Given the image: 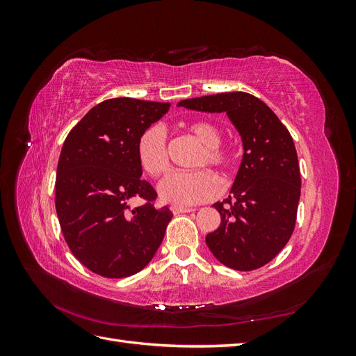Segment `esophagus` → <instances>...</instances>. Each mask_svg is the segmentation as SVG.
Here are the masks:
<instances>
[{"mask_svg": "<svg viewBox=\"0 0 356 356\" xmlns=\"http://www.w3.org/2000/svg\"><path fill=\"white\" fill-rule=\"evenodd\" d=\"M195 209L193 208H186V207H172V212L174 213H186V212H193Z\"/></svg>", "mask_w": 356, "mask_h": 356, "instance_id": "34e87169", "label": "esophagus"}]
</instances>
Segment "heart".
I'll use <instances>...</instances> for the list:
<instances>
[{"label":"heart","instance_id":"1","mask_svg":"<svg viewBox=\"0 0 356 356\" xmlns=\"http://www.w3.org/2000/svg\"><path fill=\"white\" fill-rule=\"evenodd\" d=\"M188 132L202 144V152L197 157L196 166H212L221 174L232 166V156L221 147V129L208 120H196L187 124ZM136 159L139 166L149 177H160L169 169L168 138L161 126H152L139 136L136 145ZM160 199L175 204V207H190L211 200L220 190L218 179L212 172L202 169L195 172H174L159 184Z\"/></svg>","mask_w":356,"mask_h":356}]
</instances>
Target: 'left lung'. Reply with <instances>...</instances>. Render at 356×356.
Segmentation results:
<instances>
[{"label":"left lung","instance_id":"obj_1","mask_svg":"<svg viewBox=\"0 0 356 356\" xmlns=\"http://www.w3.org/2000/svg\"><path fill=\"white\" fill-rule=\"evenodd\" d=\"M202 113H225L242 138L243 156L230 196L213 204L220 227L207 245L220 263L255 270L282 251L296 227L301 178L293 138L255 96L227 92L178 102Z\"/></svg>","mask_w":356,"mask_h":356}]
</instances>
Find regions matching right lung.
<instances>
[{
	"label": "right lung",
	"instance_id": "add662e5",
	"mask_svg": "<svg viewBox=\"0 0 356 356\" xmlns=\"http://www.w3.org/2000/svg\"><path fill=\"white\" fill-rule=\"evenodd\" d=\"M170 104L106 99L72 127L56 170V212L71 252L96 275L127 277L152 261L172 218L141 179L138 139ZM147 202L132 210L128 200Z\"/></svg>",
	"mask_w": 356,
	"mask_h": 356
}]
</instances>
